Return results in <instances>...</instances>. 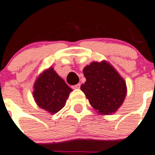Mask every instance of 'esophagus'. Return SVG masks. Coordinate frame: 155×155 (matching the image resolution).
<instances>
[{
  "label": "esophagus",
  "mask_w": 155,
  "mask_h": 155,
  "mask_svg": "<svg viewBox=\"0 0 155 155\" xmlns=\"http://www.w3.org/2000/svg\"><path fill=\"white\" fill-rule=\"evenodd\" d=\"M72 88H73L74 90H77V89H79V88H80V84H79V83H78V84H76V85H75V86H72Z\"/></svg>",
  "instance_id": "obj_1"
}]
</instances>
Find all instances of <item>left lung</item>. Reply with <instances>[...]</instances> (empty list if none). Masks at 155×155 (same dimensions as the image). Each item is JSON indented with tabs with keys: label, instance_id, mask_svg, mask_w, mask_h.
Listing matches in <instances>:
<instances>
[{
	"label": "left lung",
	"instance_id": "1",
	"mask_svg": "<svg viewBox=\"0 0 155 155\" xmlns=\"http://www.w3.org/2000/svg\"><path fill=\"white\" fill-rule=\"evenodd\" d=\"M86 78L81 90L90 104L101 115H111L121 107L127 93L124 79L106 60L93 62L85 66Z\"/></svg>",
	"mask_w": 155,
	"mask_h": 155
}]
</instances>
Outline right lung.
I'll return each mask as SVG.
<instances>
[{"label":"right lung","mask_w":155,"mask_h":155,"mask_svg":"<svg viewBox=\"0 0 155 155\" xmlns=\"http://www.w3.org/2000/svg\"><path fill=\"white\" fill-rule=\"evenodd\" d=\"M33 89V97L37 105L51 114H56L65 107L72 91L52 67L40 73Z\"/></svg>","instance_id":"1"}]
</instances>
